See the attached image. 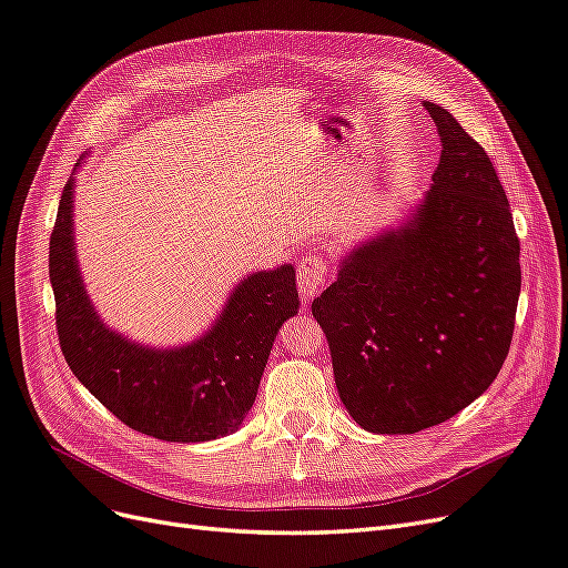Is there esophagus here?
Here are the masks:
<instances>
[{"label":"esophagus","instance_id":"34e87169","mask_svg":"<svg viewBox=\"0 0 568 568\" xmlns=\"http://www.w3.org/2000/svg\"><path fill=\"white\" fill-rule=\"evenodd\" d=\"M332 265L322 255H307L298 265V291L303 298H313L317 291L324 286L326 274H329Z\"/></svg>","mask_w":568,"mask_h":568}]
</instances>
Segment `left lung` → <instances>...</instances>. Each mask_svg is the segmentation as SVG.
<instances>
[{
    "mask_svg": "<svg viewBox=\"0 0 568 568\" xmlns=\"http://www.w3.org/2000/svg\"><path fill=\"white\" fill-rule=\"evenodd\" d=\"M432 189L405 227L355 248L313 301L351 417L417 434L455 417L500 374L521 291L519 236L495 168L448 109Z\"/></svg>",
    "mask_w": 568,
    "mask_h": 568,
    "instance_id": "obj_1",
    "label": "left lung"
}]
</instances>
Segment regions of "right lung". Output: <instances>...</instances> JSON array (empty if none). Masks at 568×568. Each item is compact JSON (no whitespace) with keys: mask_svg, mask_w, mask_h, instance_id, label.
I'll return each instance as SVG.
<instances>
[{"mask_svg":"<svg viewBox=\"0 0 568 568\" xmlns=\"http://www.w3.org/2000/svg\"><path fill=\"white\" fill-rule=\"evenodd\" d=\"M73 180L49 239L57 334L68 367L125 426L173 443L225 436L244 422L277 329L298 313L291 265L255 272L201 341L178 351L134 346L109 332L84 294L73 251Z\"/></svg>","mask_w":568,"mask_h":568,"instance_id":"add662e5","label":"right lung"}]
</instances>
